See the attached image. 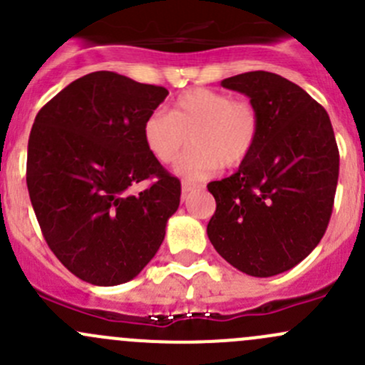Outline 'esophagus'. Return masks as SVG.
I'll use <instances>...</instances> for the list:
<instances>
[{"mask_svg":"<svg viewBox=\"0 0 365 365\" xmlns=\"http://www.w3.org/2000/svg\"><path fill=\"white\" fill-rule=\"evenodd\" d=\"M196 187H197L196 183H192V182H182V194H183V196H187V194L192 192Z\"/></svg>","mask_w":365,"mask_h":365,"instance_id":"esophagus-1","label":"esophagus"}]
</instances>
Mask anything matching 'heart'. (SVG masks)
<instances>
[{
	"mask_svg": "<svg viewBox=\"0 0 365 365\" xmlns=\"http://www.w3.org/2000/svg\"><path fill=\"white\" fill-rule=\"evenodd\" d=\"M189 135L192 148L178 160L175 171L187 180H205L220 165L237 168L247 160L259 135V113L249 101L192 88L176 98L171 111L150 113L143 125L146 148L160 164L178 159Z\"/></svg>",
	"mask_w": 365,
	"mask_h": 365,
	"instance_id": "obj_1",
	"label": "heart"
}]
</instances>
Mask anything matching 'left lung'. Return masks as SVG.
<instances>
[{
    "label": "left lung",
    "instance_id": "1",
    "mask_svg": "<svg viewBox=\"0 0 365 365\" xmlns=\"http://www.w3.org/2000/svg\"><path fill=\"white\" fill-rule=\"evenodd\" d=\"M251 98L259 135L237 173L208 183L215 251L252 277L282 274L312 252L332 215L339 150L325 109L292 81L245 72L220 83Z\"/></svg>",
    "mask_w": 365,
    "mask_h": 365
}]
</instances>
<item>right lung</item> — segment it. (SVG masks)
Segmentation results:
<instances>
[{
	"label": "right lung",
	"instance_id": "obj_1",
	"mask_svg": "<svg viewBox=\"0 0 365 365\" xmlns=\"http://www.w3.org/2000/svg\"><path fill=\"white\" fill-rule=\"evenodd\" d=\"M169 91L91 72L51 98L28 141L26 183L43 238L83 281L116 286L159 251L182 185L152 157L143 125ZM152 179L141 193L131 190Z\"/></svg>",
	"mask_w": 365,
	"mask_h": 365
}]
</instances>
